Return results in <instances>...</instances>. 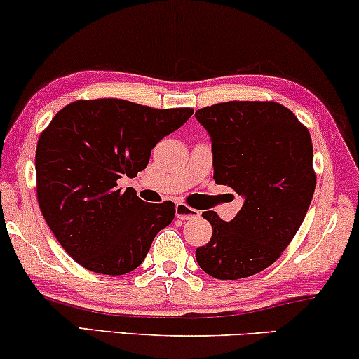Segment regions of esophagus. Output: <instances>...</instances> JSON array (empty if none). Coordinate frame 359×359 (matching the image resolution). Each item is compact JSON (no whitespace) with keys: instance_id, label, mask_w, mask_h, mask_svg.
Instances as JSON below:
<instances>
[{"instance_id":"obj_1","label":"esophagus","mask_w":359,"mask_h":359,"mask_svg":"<svg viewBox=\"0 0 359 359\" xmlns=\"http://www.w3.org/2000/svg\"><path fill=\"white\" fill-rule=\"evenodd\" d=\"M175 216L179 217V219L187 221V219H194V217H199L201 212L197 211V209H192L189 208V205L179 203L175 205Z\"/></svg>"}]
</instances>
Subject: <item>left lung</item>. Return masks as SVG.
<instances>
[{
	"label": "left lung",
	"mask_w": 359,
	"mask_h": 359,
	"mask_svg": "<svg viewBox=\"0 0 359 359\" xmlns=\"http://www.w3.org/2000/svg\"><path fill=\"white\" fill-rule=\"evenodd\" d=\"M212 143L214 180L229 185L243 205L222 221L203 212L212 236L196 250L205 273L219 280L269 269L299 231L316 189L312 140L278 102L229 101L196 111Z\"/></svg>",
	"instance_id": "obj_1"
}]
</instances>
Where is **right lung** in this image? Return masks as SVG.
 Masks as SVG:
<instances>
[{
	"label": "right lung",
	"mask_w": 359,
	"mask_h": 359,
	"mask_svg": "<svg viewBox=\"0 0 359 359\" xmlns=\"http://www.w3.org/2000/svg\"><path fill=\"white\" fill-rule=\"evenodd\" d=\"M123 100L76 101L53 116L35 155L36 197L48 228L79 265L125 275L142 265L175 204L145 203L118 187L148 165L151 148L192 116Z\"/></svg>",
	"instance_id": "obj_1"
}]
</instances>
